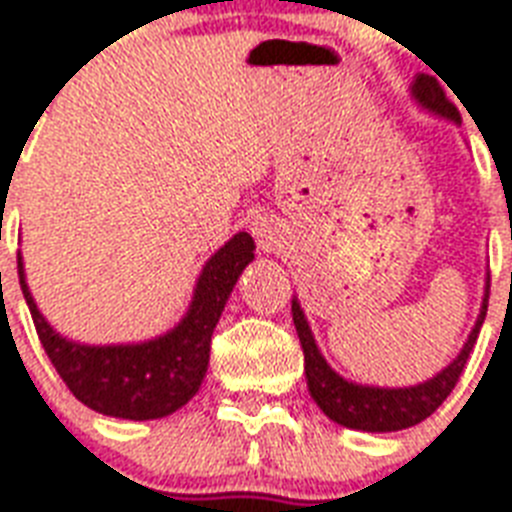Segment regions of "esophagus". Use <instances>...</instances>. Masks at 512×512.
Returning <instances> with one entry per match:
<instances>
[{
    "label": "esophagus",
    "mask_w": 512,
    "mask_h": 512,
    "mask_svg": "<svg viewBox=\"0 0 512 512\" xmlns=\"http://www.w3.org/2000/svg\"><path fill=\"white\" fill-rule=\"evenodd\" d=\"M252 233H255V239L268 249L276 244V239H279V225L273 223V220H268V217H257L255 223H252Z\"/></svg>",
    "instance_id": "obj_1"
}]
</instances>
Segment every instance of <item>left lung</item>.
<instances>
[{
  "label": "left lung",
  "instance_id": "8db88e82",
  "mask_svg": "<svg viewBox=\"0 0 512 512\" xmlns=\"http://www.w3.org/2000/svg\"><path fill=\"white\" fill-rule=\"evenodd\" d=\"M412 98L428 114H436L441 119L460 124V111L449 103L441 84L428 74H417L412 82ZM489 308V276H486L484 303L478 311L476 327L470 329L468 340L462 350L452 358V364H446L430 380L406 385V388H380V385H361V382L345 380L327 364V358L321 356L316 337H313L308 319H305L300 300L292 297V321H295L297 337L305 353V380L311 390L313 401L327 414L329 420L350 430H364V433H393V430L412 428L417 422L428 420L438 406L444 404L446 396L452 393L457 380H460L462 366L468 364V356L478 340L481 324L486 319Z\"/></svg>",
  "mask_w": 512,
  "mask_h": 512
}]
</instances>
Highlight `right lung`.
Masks as SVG:
<instances>
[{
    "instance_id": "obj_1",
    "label": "right lung",
    "mask_w": 512,
    "mask_h": 512,
    "mask_svg": "<svg viewBox=\"0 0 512 512\" xmlns=\"http://www.w3.org/2000/svg\"><path fill=\"white\" fill-rule=\"evenodd\" d=\"M255 260L247 231L228 239L201 268L188 311L170 332L143 342L84 345L55 332L36 308L18 255L20 289L44 353L84 406L119 420H159L196 396L209 366V342L241 271Z\"/></svg>"
}]
</instances>
